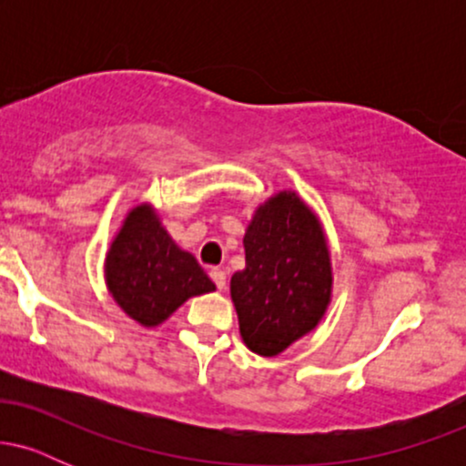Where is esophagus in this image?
Returning <instances> with one entry per match:
<instances>
[{
	"instance_id": "1",
	"label": "esophagus",
	"mask_w": 466,
	"mask_h": 466,
	"mask_svg": "<svg viewBox=\"0 0 466 466\" xmlns=\"http://www.w3.org/2000/svg\"><path fill=\"white\" fill-rule=\"evenodd\" d=\"M210 278H212V280H215L217 289H226V271L218 269V267H212Z\"/></svg>"
}]
</instances>
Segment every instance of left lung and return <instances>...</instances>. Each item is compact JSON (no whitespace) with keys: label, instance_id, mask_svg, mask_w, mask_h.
<instances>
[{"label":"left lung","instance_id":"obj_1","mask_svg":"<svg viewBox=\"0 0 466 466\" xmlns=\"http://www.w3.org/2000/svg\"><path fill=\"white\" fill-rule=\"evenodd\" d=\"M245 269L229 280L245 346L276 357L318 326L330 304L333 269L319 218L296 192L282 190L256 208Z\"/></svg>","mask_w":466,"mask_h":466}]
</instances>
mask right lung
<instances>
[{
	"label": "right lung",
	"mask_w": 466,
	"mask_h": 466,
	"mask_svg": "<svg viewBox=\"0 0 466 466\" xmlns=\"http://www.w3.org/2000/svg\"><path fill=\"white\" fill-rule=\"evenodd\" d=\"M105 278L117 307L147 329L168 319L188 298L217 289L195 256L170 238L148 203L133 208L122 221L106 251Z\"/></svg>",
	"instance_id": "1"
}]
</instances>
